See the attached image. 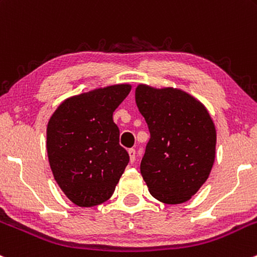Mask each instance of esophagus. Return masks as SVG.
I'll return each mask as SVG.
<instances>
[{
    "label": "esophagus",
    "mask_w": 257,
    "mask_h": 257,
    "mask_svg": "<svg viewBox=\"0 0 257 257\" xmlns=\"http://www.w3.org/2000/svg\"><path fill=\"white\" fill-rule=\"evenodd\" d=\"M128 153H129V158H131V163H134V161H136V158H137L136 149H133V148H132V149L128 150Z\"/></svg>",
    "instance_id": "esophagus-1"
}]
</instances>
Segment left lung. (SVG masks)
Returning <instances> with one entry per match:
<instances>
[{
  "label": "left lung",
  "mask_w": 257,
  "mask_h": 257,
  "mask_svg": "<svg viewBox=\"0 0 257 257\" xmlns=\"http://www.w3.org/2000/svg\"><path fill=\"white\" fill-rule=\"evenodd\" d=\"M136 102L150 139L140 172L154 198L188 201L207 181L215 159L217 132L207 108L177 88L139 85Z\"/></svg>",
  "instance_id": "1"
}]
</instances>
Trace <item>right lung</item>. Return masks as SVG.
Instances as JSON below:
<instances>
[{
  "label": "right lung",
  "instance_id": "obj_1",
  "mask_svg": "<svg viewBox=\"0 0 257 257\" xmlns=\"http://www.w3.org/2000/svg\"><path fill=\"white\" fill-rule=\"evenodd\" d=\"M131 85L107 86L65 99L50 117L47 150L59 187L79 207H93L110 198L129 155L119 145L113 112Z\"/></svg>",
  "mask_w": 257,
  "mask_h": 257
}]
</instances>
